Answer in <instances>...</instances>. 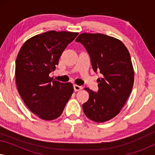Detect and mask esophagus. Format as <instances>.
I'll use <instances>...</instances> for the list:
<instances>
[{"label":"esophagus","mask_w":155,"mask_h":155,"mask_svg":"<svg viewBox=\"0 0 155 155\" xmlns=\"http://www.w3.org/2000/svg\"><path fill=\"white\" fill-rule=\"evenodd\" d=\"M82 86H79V85H77V84H74V90L75 91V92H78V91H80L82 90Z\"/></svg>","instance_id":"1"}]
</instances>
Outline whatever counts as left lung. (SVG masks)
Instances as JSON below:
<instances>
[{
	"label": "left lung",
	"mask_w": 155,
	"mask_h": 155,
	"mask_svg": "<svg viewBox=\"0 0 155 155\" xmlns=\"http://www.w3.org/2000/svg\"><path fill=\"white\" fill-rule=\"evenodd\" d=\"M75 41L87 51L94 71L103 75L97 80V92L84 88L89 99L82 104L84 113L97 123L111 120L120 113L133 89L134 70L128 50L119 39L103 34L82 33Z\"/></svg>",
	"instance_id": "left-lung-1"
}]
</instances>
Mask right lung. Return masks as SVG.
<instances>
[{"mask_svg": "<svg viewBox=\"0 0 155 155\" xmlns=\"http://www.w3.org/2000/svg\"><path fill=\"white\" fill-rule=\"evenodd\" d=\"M78 32L48 31L27 40L15 61L17 88L33 114L43 120L58 118L73 93L71 82L62 83L49 74Z\"/></svg>", "mask_w": 155, "mask_h": 155, "instance_id": "add662e5", "label": "right lung"}]
</instances>
